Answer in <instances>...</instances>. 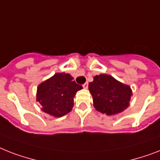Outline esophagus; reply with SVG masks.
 I'll return each instance as SVG.
<instances>
[{
  "instance_id": "obj_1",
  "label": "esophagus",
  "mask_w": 160,
  "mask_h": 160,
  "mask_svg": "<svg viewBox=\"0 0 160 160\" xmlns=\"http://www.w3.org/2000/svg\"><path fill=\"white\" fill-rule=\"evenodd\" d=\"M88 86H89V83L88 82H85L83 84V87H84V89H88Z\"/></svg>"
}]
</instances>
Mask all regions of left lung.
<instances>
[{
	"label": "left lung",
	"instance_id": "left-lung-1",
	"mask_svg": "<svg viewBox=\"0 0 160 160\" xmlns=\"http://www.w3.org/2000/svg\"><path fill=\"white\" fill-rule=\"evenodd\" d=\"M93 96V106L98 112L107 115L122 112L129 106L132 89L112 76L101 74L93 77L89 84Z\"/></svg>",
	"mask_w": 160,
	"mask_h": 160
}]
</instances>
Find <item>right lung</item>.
<instances>
[{"label":"right lung","instance_id":"obj_1","mask_svg":"<svg viewBox=\"0 0 160 160\" xmlns=\"http://www.w3.org/2000/svg\"><path fill=\"white\" fill-rule=\"evenodd\" d=\"M83 89L69 74L57 73L38 87L37 101L42 110L54 117H62L71 112L74 96Z\"/></svg>","mask_w":160,"mask_h":160}]
</instances>
